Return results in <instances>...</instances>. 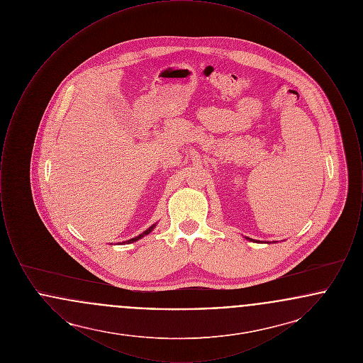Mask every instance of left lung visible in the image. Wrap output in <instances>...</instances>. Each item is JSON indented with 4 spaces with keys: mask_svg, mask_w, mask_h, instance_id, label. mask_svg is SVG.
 <instances>
[{
    "mask_svg": "<svg viewBox=\"0 0 363 363\" xmlns=\"http://www.w3.org/2000/svg\"><path fill=\"white\" fill-rule=\"evenodd\" d=\"M246 240H249V241H255V240H250V238H246Z\"/></svg>",
    "mask_w": 363,
    "mask_h": 363,
    "instance_id": "left-lung-1",
    "label": "left lung"
}]
</instances>
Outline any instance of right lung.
<instances>
[{"label":"right lung","mask_w":363,"mask_h":363,"mask_svg":"<svg viewBox=\"0 0 363 363\" xmlns=\"http://www.w3.org/2000/svg\"><path fill=\"white\" fill-rule=\"evenodd\" d=\"M155 225H151V227H150V228H147V230H145V231H144V233H141V234H140V235H138V237H135V238H132V240H129V241L122 242V243H132V242L138 241V240H140V238H143V237H145V235H147V234H150V233H151V231H152V230H154V228H155Z\"/></svg>","instance_id":"right-lung-1"}]
</instances>
